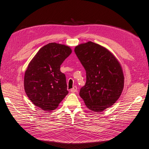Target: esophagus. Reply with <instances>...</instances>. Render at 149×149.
Wrapping results in <instances>:
<instances>
[{"label":"esophagus","instance_id":"34e87169","mask_svg":"<svg viewBox=\"0 0 149 149\" xmlns=\"http://www.w3.org/2000/svg\"><path fill=\"white\" fill-rule=\"evenodd\" d=\"M77 87L76 86H74L71 90H70V91L72 93H75V92H77Z\"/></svg>","mask_w":149,"mask_h":149}]
</instances>
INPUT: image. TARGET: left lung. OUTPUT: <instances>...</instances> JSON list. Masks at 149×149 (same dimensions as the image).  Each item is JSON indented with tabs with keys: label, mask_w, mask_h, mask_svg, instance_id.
Listing matches in <instances>:
<instances>
[{
	"label": "left lung",
	"mask_w": 149,
	"mask_h": 149,
	"mask_svg": "<svg viewBox=\"0 0 149 149\" xmlns=\"http://www.w3.org/2000/svg\"><path fill=\"white\" fill-rule=\"evenodd\" d=\"M74 51L86 71L80 97L89 110L102 112L122 94L124 77L121 65L109 50L91 41L77 45Z\"/></svg>",
	"instance_id": "obj_1"
}]
</instances>
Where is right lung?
Listing matches in <instances>:
<instances>
[{"label": "right lung", "mask_w": 149, "mask_h": 149, "mask_svg": "<svg viewBox=\"0 0 149 149\" xmlns=\"http://www.w3.org/2000/svg\"><path fill=\"white\" fill-rule=\"evenodd\" d=\"M72 53L69 47L55 42L45 45L25 72L24 89L29 100L45 111H51L68 95L65 75L60 65Z\"/></svg>", "instance_id": "1"}]
</instances>
